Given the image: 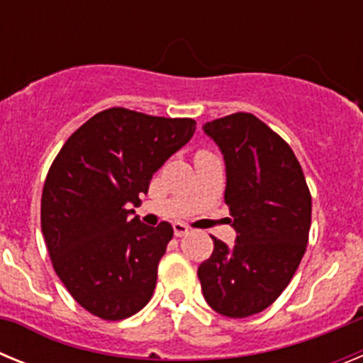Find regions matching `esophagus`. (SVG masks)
<instances>
[{
  "label": "esophagus",
  "instance_id": "1",
  "mask_svg": "<svg viewBox=\"0 0 363 363\" xmlns=\"http://www.w3.org/2000/svg\"><path fill=\"white\" fill-rule=\"evenodd\" d=\"M172 229H174V234L178 238L179 236H185V234L189 233V227L185 225V223H179V221H176L174 225H172Z\"/></svg>",
  "mask_w": 363,
  "mask_h": 363
}]
</instances>
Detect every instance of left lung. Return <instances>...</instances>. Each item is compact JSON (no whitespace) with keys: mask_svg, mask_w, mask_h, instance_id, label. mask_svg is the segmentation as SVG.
<instances>
[{"mask_svg":"<svg viewBox=\"0 0 363 363\" xmlns=\"http://www.w3.org/2000/svg\"><path fill=\"white\" fill-rule=\"evenodd\" d=\"M203 133L225 162V203L236 243L214 240L198 267L205 301L229 318L262 313L293 280L311 229V192L291 147L249 112L209 121Z\"/></svg>","mask_w":363,"mask_h":363,"instance_id":"8db88e82","label":"left lung"}]
</instances>
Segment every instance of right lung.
Listing matches in <instances>:
<instances>
[{"instance_id":"1","label":"right lung","mask_w":363,"mask_h":363,"mask_svg":"<svg viewBox=\"0 0 363 363\" xmlns=\"http://www.w3.org/2000/svg\"><path fill=\"white\" fill-rule=\"evenodd\" d=\"M196 130L191 118L112 107L65 142L41 194V230L54 271L83 309L129 318L152 298L171 223L130 216L152 174Z\"/></svg>"}]
</instances>
